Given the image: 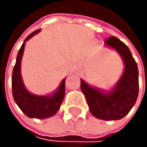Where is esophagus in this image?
I'll use <instances>...</instances> for the list:
<instances>
[{
	"label": "esophagus",
	"instance_id": "34e87169",
	"mask_svg": "<svg viewBox=\"0 0 147 147\" xmlns=\"http://www.w3.org/2000/svg\"><path fill=\"white\" fill-rule=\"evenodd\" d=\"M78 72H79V74H81V73H82V69H78Z\"/></svg>",
	"mask_w": 147,
	"mask_h": 147
}]
</instances>
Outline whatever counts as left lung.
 Instances as JSON below:
<instances>
[{"label": "left lung", "mask_w": 147, "mask_h": 147, "mask_svg": "<svg viewBox=\"0 0 147 147\" xmlns=\"http://www.w3.org/2000/svg\"><path fill=\"white\" fill-rule=\"evenodd\" d=\"M105 46L115 50L123 61L120 79L109 91L92 86L83 79L80 88L93 116L106 121L120 120L131 111L138 99V65L129 47L119 38L112 36L105 41Z\"/></svg>", "instance_id": "8db88e82"}]
</instances>
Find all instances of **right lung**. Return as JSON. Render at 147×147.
<instances>
[{"mask_svg":"<svg viewBox=\"0 0 147 147\" xmlns=\"http://www.w3.org/2000/svg\"><path fill=\"white\" fill-rule=\"evenodd\" d=\"M39 32L40 29L31 33L24 39L19 49L12 73V93L16 105L26 116L37 119H45L55 115L63 103L65 95V78L61 80L58 88L52 94L36 95L26 89L21 75V61L25 42Z\"/></svg>","mask_w":147,"mask_h":147,"instance_id":"obj_1","label":"right lung"}]
</instances>
